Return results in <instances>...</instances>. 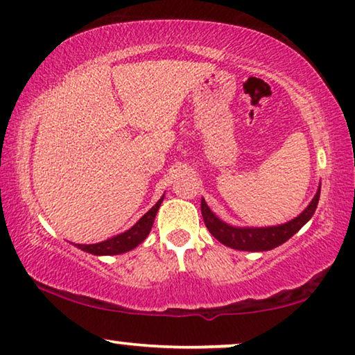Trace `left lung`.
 Here are the masks:
<instances>
[{"instance_id":"1","label":"left lung","mask_w":355,"mask_h":355,"mask_svg":"<svg viewBox=\"0 0 355 355\" xmlns=\"http://www.w3.org/2000/svg\"><path fill=\"white\" fill-rule=\"evenodd\" d=\"M318 199H320V189H318L311 204L306 207L301 216H297L293 220H289L278 227H266V228H239L232 227L228 223L222 222L211 209L204 199H201V212L204 223L211 234L218 239L222 244L228 248L238 249V251H270V249L286 243L294 233H297L306 223L311 220L313 212H315Z\"/></svg>"}]
</instances>
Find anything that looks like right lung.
Listing matches in <instances>:
<instances>
[{
    "instance_id": "1",
    "label": "right lung",
    "mask_w": 355,
    "mask_h": 355,
    "mask_svg": "<svg viewBox=\"0 0 355 355\" xmlns=\"http://www.w3.org/2000/svg\"><path fill=\"white\" fill-rule=\"evenodd\" d=\"M164 201V196L159 199V201L154 204V206L149 209V211L144 214V216L139 218V220L135 223V225L123 232L117 236L109 238L106 241L96 243V244H76L78 249L82 251H87L93 256H116V254H122L127 251H132L133 248H137L138 244H141L146 236L151 232V227L154 223V217L161 207Z\"/></svg>"
}]
</instances>
